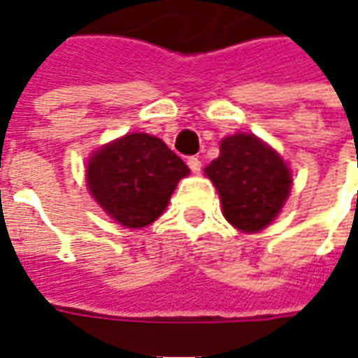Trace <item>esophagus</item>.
<instances>
[{"label":"esophagus","mask_w":358,"mask_h":358,"mask_svg":"<svg viewBox=\"0 0 358 358\" xmlns=\"http://www.w3.org/2000/svg\"><path fill=\"white\" fill-rule=\"evenodd\" d=\"M187 165H189V169L193 173H201V161L197 157L187 159Z\"/></svg>","instance_id":"esophagus-1"}]
</instances>
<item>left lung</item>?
Here are the masks:
<instances>
[{
	"mask_svg": "<svg viewBox=\"0 0 358 358\" xmlns=\"http://www.w3.org/2000/svg\"><path fill=\"white\" fill-rule=\"evenodd\" d=\"M223 203V215L245 233L265 229L279 215L291 191L285 161L255 135H231L221 155L205 169Z\"/></svg>",
	"mask_w": 358,
	"mask_h": 358,
	"instance_id": "8db88e82",
	"label": "left lung"
}]
</instances>
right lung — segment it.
I'll list each match as a JSON object with an SVG mask.
<instances>
[{"label": "right lung", "instance_id": "right-lung-1", "mask_svg": "<svg viewBox=\"0 0 358 358\" xmlns=\"http://www.w3.org/2000/svg\"><path fill=\"white\" fill-rule=\"evenodd\" d=\"M189 175L183 159L161 139L131 133L99 149L87 165L91 195L123 227L151 225Z\"/></svg>", "mask_w": 358, "mask_h": 358}]
</instances>
